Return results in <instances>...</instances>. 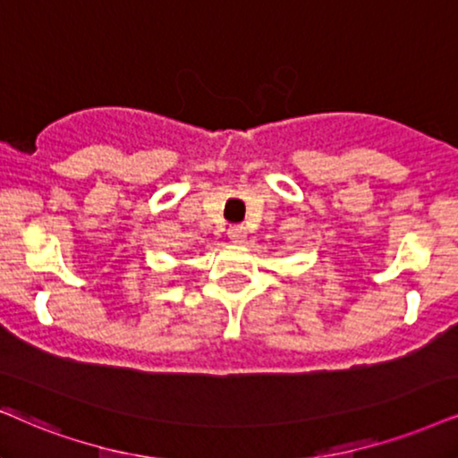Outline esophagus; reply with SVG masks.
<instances>
[{
	"label": "esophagus",
	"instance_id": "esophagus-1",
	"mask_svg": "<svg viewBox=\"0 0 458 458\" xmlns=\"http://www.w3.org/2000/svg\"><path fill=\"white\" fill-rule=\"evenodd\" d=\"M228 236H230V241H233V242H242V241H245V236H247V228L242 224L230 225Z\"/></svg>",
	"mask_w": 458,
	"mask_h": 458
}]
</instances>
